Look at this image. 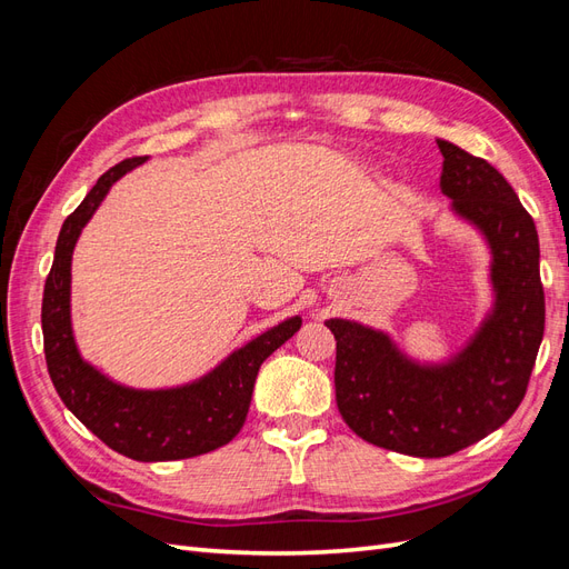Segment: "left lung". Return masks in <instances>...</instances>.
<instances>
[{"label":"left lung","mask_w":569,"mask_h":569,"mask_svg":"<svg viewBox=\"0 0 569 569\" xmlns=\"http://www.w3.org/2000/svg\"><path fill=\"white\" fill-rule=\"evenodd\" d=\"M441 192L491 249L493 308L449 363L420 366L389 335L353 320L337 339V408L368 443L416 458L468 449L510 420L525 399L546 322L539 234L515 189L485 159L437 140Z\"/></svg>","instance_id":"8db88e82"}]
</instances>
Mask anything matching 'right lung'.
I'll return each mask as SVG.
<instances>
[{
    "mask_svg": "<svg viewBox=\"0 0 569 569\" xmlns=\"http://www.w3.org/2000/svg\"><path fill=\"white\" fill-rule=\"evenodd\" d=\"M144 161L147 157H134L109 168L63 220L44 282L42 335L47 370L66 408L109 449L140 462H161L216 451L237 437L247 420L258 368L299 332L301 318L270 327L201 380L176 389H130L84 363L71 330L73 249L111 184Z\"/></svg>",
    "mask_w": 569,
    "mask_h": 569,
    "instance_id": "obj_1",
    "label": "right lung"
}]
</instances>
